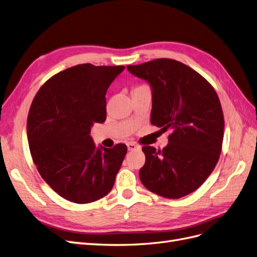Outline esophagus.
<instances>
[{
  "instance_id": "34e87169",
  "label": "esophagus",
  "mask_w": 257,
  "mask_h": 257,
  "mask_svg": "<svg viewBox=\"0 0 257 257\" xmlns=\"http://www.w3.org/2000/svg\"><path fill=\"white\" fill-rule=\"evenodd\" d=\"M127 148H128V151H135L139 149V146L135 142H129L127 143Z\"/></svg>"
}]
</instances>
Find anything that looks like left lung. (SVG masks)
<instances>
[{
	"label": "left lung",
	"mask_w": 257,
	"mask_h": 257,
	"mask_svg": "<svg viewBox=\"0 0 257 257\" xmlns=\"http://www.w3.org/2000/svg\"><path fill=\"white\" fill-rule=\"evenodd\" d=\"M127 69L151 86L152 124L172 131L161 151L142 148V184L169 199L195 192L213 171L222 151L224 116L214 88L184 63L166 58Z\"/></svg>",
	"instance_id": "1"
}]
</instances>
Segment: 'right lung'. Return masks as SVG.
Segmentation results:
<instances>
[{
    "mask_svg": "<svg viewBox=\"0 0 257 257\" xmlns=\"http://www.w3.org/2000/svg\"><path fill=\"white\" fill-rule=\"evenodd\" d=\"M124 70L78 64L49 78L34 97L27 136L41 177L64 199L89 203L106 196L126 156L127 146H96L94 122L106 118L105 94Z\"/></svg>",
    "mask_w": 257,
    "mask_h": 257,
    "instance_id": "obj_1",
    "label": "right lung"
}]
</instances>
